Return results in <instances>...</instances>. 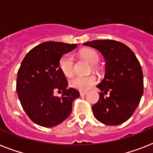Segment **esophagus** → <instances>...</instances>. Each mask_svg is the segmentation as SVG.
Segmentation results:
<instances>
[{"instance_id":"34e87169","label":"esophagus","mask_w":153,"mask_h":153,"mask_svg":"<svg viewBox=\"0 0 153 153\" xmlns=\"http://www.w3.org/2000/svg\"><path fill=\"white\" fill-rule=\"evenodd\" d=\"M87 94V92H85V91H80V95L81 96H85Z\"/></svg>"}]
</instances>
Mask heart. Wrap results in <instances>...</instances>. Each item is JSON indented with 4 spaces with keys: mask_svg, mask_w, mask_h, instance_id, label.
I'll return each instance as SVG.
<instances>
[{
    "mask_svg": "<svg viewBox=\"0 0 153 153\" xmlns=\"http://www.w3.org/2000/svg\"><path fill=\"white\" fill-rule=\"evenodd\" d=\"M82 56L86 59L91 64H97L99 61L98 53L92 49H84L81 52ZM59 69L65 76L71 77L74 74V57L71 53H67L61 57L59 60ZM97 77L94 74L89 75H76L69 81L70 86L74 89L82 91H88L97 82Z\"/></svg>",
    "mask_w": 153,
    "mask_h": 153,
    "instance_id": "heart-1",
    "label": "heart"
}]
</instances>
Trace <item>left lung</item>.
<instances>
[{"mask_svg":"<svg viewBox=\"0 0 153 153\" xmlns=\"http://www.w3.org/2000/svg\"><path fill=\"white\" fill-rule=\"evenodd\" d=\"M83 45L98 50L106 61L104 79L97 86L101 93L92 106L94 115L107 126L121 125L133 115L144 92L140 62L133 51L119 41L94 40Z\"/></svg>","mask_w":153,"mask_h":153,"instance_id":"obj_1","label":"left lung"}]
</instances>
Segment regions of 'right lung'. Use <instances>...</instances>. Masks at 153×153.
Instances as JSON below:
<instances>
[{
    "instance_id": "1",
    "label": "right lung",
    "mask_w": 153,
    "mask_h": 153,
    "mask_svg": "<svg viewBox=\"0 0 153 153\" xmlns=\"http://www.w3.org/2000/svg\"><path fill=\"white\" fill-rule=\"evenodd\" d=\"M77 44L48 41L37 45L23 59L16 79V92L29 118L43 127L51 128L69 117L72 102L79 97L59 69L62 55L76 48ZM55 92L62 93L56 97Z\"/></svg>"
}]
</instances>
